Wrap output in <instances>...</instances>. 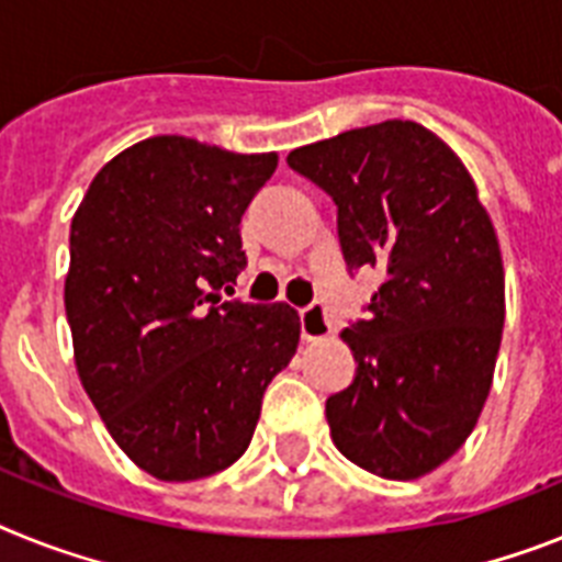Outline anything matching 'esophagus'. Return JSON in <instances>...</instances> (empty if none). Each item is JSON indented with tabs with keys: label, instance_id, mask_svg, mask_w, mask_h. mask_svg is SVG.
<instances>
[{
	"label": "esophagus",
	"instance_id": "obj_1",
	"mask_svg": "<svg viewBox=\"0 0 562 562\" xmlns=\"http://www.w3.org/2000/svg\"><path fill=\"white\" fill-rule=\"evenodd\" d=\"M300 331L305 339H325L334 334L331 317L319 303H311L300 311Z\"/></svg>",
	"mask_w": 562,
	"mask_h": 562
}]
</instances>
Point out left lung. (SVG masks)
Segmentation results:
<instances>
[{
	"label": "left lung",
	"mask_w": 562,
	"mask_h": 562,
	"mask_svg": "<svg viewBox=\"0 0 562 562\" xmlns=\"http://www.w3.org/2000/svg\"><path fill=\"white\" fill-rule=\"evenodd\" d=\"M289 165L337 205L348 273L383 277L339 331L357 374L325 400L334 446L385 480L423 477L463 446L492 389L506 319L492 220L465 165L417 122L346 131Z\"/></svg>",
	"instance_id": "8db88e82"
}]
</instances>
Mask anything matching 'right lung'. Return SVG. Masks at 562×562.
<instances>
[{
	"label": "right lung",
	"mask_w": 562,
	"mask_h": 562,
	"mask_svg": "<svg viewBox=\"0 0 562 562\" xmlns=\"http://www.w3.org/2000/svg\"><path fill=\"white\" fill-rule=\"evenodd\" d=\"M273 168L277 154L150 136L93 177L70 223L79 380L116 446L157 480L237 463L300 342L291 305L220 294L248 262L239 223Z\"/></svg>",
	"instance_id": "obj_1"
}]
</instances>
